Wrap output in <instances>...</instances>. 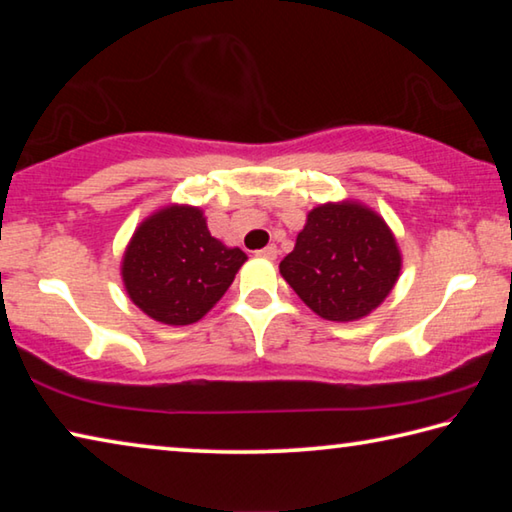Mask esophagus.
Wrapping results in <instances>:
<instances>
[{
	"label": "esophagus",
	"instance_id": "34e87169",
	"mask_svg": "<svg viewBox=\"0 0 512 512\" xmlns=\"http://www.w3.org/2000/svg\"><path fill=\"white\" fill-rule=\"evenodd\" d=\"M256 254H258V256H263V258H270V261H272V258H277L279 251H277V247H274V245H267L265 249L256 251Z\"/></svg>",
	"mask_w": 512,
	"mask_h": 512
}]
</instances>
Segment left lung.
<instances>
[{"label":"left lung","mask_w":512,"mask_h":512,"mask_svg":"<svg viewBox=\"0 0 512 512\" xmlns=\"http://www.w3.org/2000/svg\"><path fill=\"white\" fill-rule=\"evenodd\" d=\"M279 270L300 300L334 322L359 320L391 293L400 274L396 238L359 203H325L309 212Z\"/></svg>","instance_id":"left-lung-1"}]
</instances>
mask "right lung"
<instances>
[{
    "instance_id": "1",
    "label": "right lung",
    "mask_w": 512,
    "mask_h": 512,
    "mask_svg": "<svg viewBox=\"0 0 512 512\" xmlns=\"http://www.w3.org/2000/svg\"><path fill=\"white\" fill-rule=\"evenodd\" d=\"M247 261L212 238L203 212L171 206L148 217L123 256L130 300L164 325H192L219 302Z\"/></svg>"
}]
</instances>
